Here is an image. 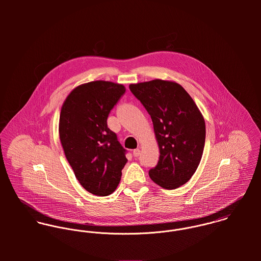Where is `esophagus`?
Instances as JSON below:
<instances>
[{"mask_svg": "<svg viewBox=\"0 0 261 261\" xmlns=\"http://www.w3.org/2000/svg\"><path fill=\"white\" fill-rule=\"evenodd\" d=\"M140 152H141L140 149H134V151H133V154H134V156H139V155H140Z\"/></svg>", "mask_w": 261, "mask_h": 261, "instance_id": "esophagus-1", "label": "esophagus"}]
</instances>
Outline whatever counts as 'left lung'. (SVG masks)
I'll return each mask as SVG.
<instances>
[{
    "label": "left lung",
    "mask_w": 261,
    "mask_h": 261,
    "mask_svg": "<svg viewBox=\"0 0 261 261\" xmlns=\"http://www.w3.org/2000/svg\"><path fill=\"white\" fill-rule=\"evenodd\" d=\"M133 94L149 112L160 149L150 179L168 190L192 178L204 150L205 120L193 98L177 82L153 79L129 84Z\"/></svg>",
    "instance_id": "left-lung-1"
}]
</instances>
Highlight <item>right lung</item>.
<instances>
[{
    "label": "right lung",
    "mask_w": 261,
    "mask_h": 261,
    "mask_svg": "<svg viewBox=\"0 0 261 261\" xmlns=\"http://www.w3.org/2000/svg\"><path fill=\"white\" fill-rule=\"evenodd\" d=\"M124 92L122 84L91 81L75 87L61 108L59 138L65 156L80 185L96 196L115 191L127 162L107 122Z\"/></svg>",
    "instance_id": "obj_1"
}]
</instances>
